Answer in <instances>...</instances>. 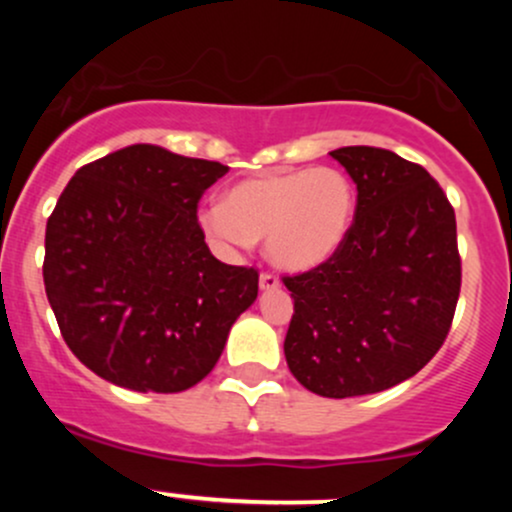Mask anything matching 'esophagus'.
<instances>
[{"label": "esophagus", "mask_w": 512, "mask_h": 512, "mask_svg": "<svg viewBox=\"0 0 512 512\" xmlns=\"http://www.w3.org/2000/svg\"><path fill=\"white\" fill-rule=\"evenodd\" d=\"M279 279H276V276L274 274H262L260 276V289L262 291H276V289H279Z\"/></svg>", "instance_id": "esophagus-1"}]
</instances>
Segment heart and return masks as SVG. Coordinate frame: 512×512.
<instances>
[{"instance_id":"1","label":"heart","mask_w":512,"mask_h":512,"mask_svg":"<svg viewBox=\"0 0 512 512\" xmlns=\"http://www.w3.org/2000/svg\"><path fill=\"white\" fill-rule=\"evenodd\" d=\"M356 219V187L339 168H284L252 175L202 211L204 231L228 250L264 238L274 267L303 274L342 250Z\"/></svg>"}]
</instances>
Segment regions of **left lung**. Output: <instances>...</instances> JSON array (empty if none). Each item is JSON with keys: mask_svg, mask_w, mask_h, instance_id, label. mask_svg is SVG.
<instances>
[{"mask_svg": "<svg viewBox=\"0 0 512 512\" xmlns=\"http://www.w3.org/2000/svg\"><path fill=\"white\" fill-rule=\"evenodd\" d=\"M330 156L356 182L354 228L330 262L284 276V354L305 390L344 399L390 390L438 354L462 267L455 211L426 168L375 146Z\"/></svg>", "mask_w": 512, "mask_h": 512, "instance_id": "obj_1", "label": "left lung"}]
</instances>
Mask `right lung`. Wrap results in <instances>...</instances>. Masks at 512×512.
<instances>
[{
	"mask_svg": "<svg viewBox=\"0 0 512 512\" xmlns=\"http://www.w3.org/2000/svg\"><path fill=\"white\" fill-rule=\"evenodd\" d=\"M228 166L132 144L79 168L45 228V293L72 354L134 392L207 378L257 298L255 269L211 255L197 221Z\"/></svg>",
	"mask_w": 512,
	"mask_h": 512,
	"instance_id": "1",
	"label": "right lung"
}]
</instances>
